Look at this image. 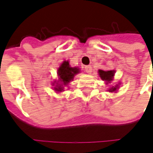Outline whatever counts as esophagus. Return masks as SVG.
Returning <instances> with one entry per match:
<instances>
[{"mask_svg": "<svg viewBox=\"0 0 153 153\" xmlns=\"http://www.w3.org/2000/svg\"><path fill=\"white\" fill-rule=\"evenodd\" d=\"M85 71H86L87 73L90 74L91 72V71H92V68H91V66H85Z\"/></svg>", "mask_w": 153, "mask_h": 153, "instance_id": "obj_1", "label": "esophagus"}]
</instances>
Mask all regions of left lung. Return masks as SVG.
Instances as JSON below:
<instances>
[{
  "instance_id": "obj_1",
  "label": "left lung",
  "mask_w": 153,
  "mask_h": 153,
  "mask_svg": "<svg viewBox=\"0 0 153 153\" xmlns=\"http://www.w3.org/2000/svg\"><path fill=\"white\" fill-rule=\"evenodd\" d=\"M98 73L99 76H100V77L102 78V81H105V82H107V83H110L112 80H113V76H114L115 74V71H103V70H99L98 71ZM117 86L118 85H117V86H115V87H110V89H109V91L111 92H112V91H116L117 90Z\"/></svg>"
}]
</instances>
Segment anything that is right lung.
<instances>
[{"mask_svg": "<svg viewBox=\"0 0 153 153\" xmlns=\"http://www.w3.org/2000/svg\"><path fill=\"white\" fill-rule=\"evenodd\" d=\"M80 72V70L77 67H71L68 61H64L62 65L58 68V81L54 82L52 85L54 86V90L56 91H62L64 86H66L74 78L75 75ZM56 84H55L54 83Z\"/></svg>", "mask_w": 153, "mask_h": 153, "instance_id": "add662e5", "label": "right lung"}]
</instances>
